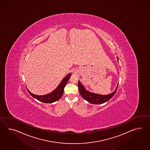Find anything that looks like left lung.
<instances>
[{
    "instance_id": "left-lung-1",
    "label": "left lung",
    "mask_w": 150,
    "mask_h": 150,
    "mask_svg": "<svg viewBox=\"0 0 150 150\" xmlns=\"http://www.w3.org/2000/svg\"><path fill=\"white\" fill-rule=\"evenodd\" d=\"M117 60H118V58H117ZM117 86L115 91L113 92L112 93L108 95H102L89 92L85 89L84 87L82 85L79 81L78 82V87H79V90L81 95L83 98V99L87 100L88 102L95 105L102 104L110 100V99H111L115 94L117 91Z\"/></svg>"
}]
</instances>
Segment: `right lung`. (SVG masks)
<instances>
[{
    "instance_id": "obj_1",
    "label": "right lung",
    "mask_w": 150,
    "mask_h": 150,
    "mask_svg": "<svg viewBox=\"0 0 150 150\" xmlns=\"http://www.w3.org/2000/svg\"><path fill=\"white\" fill-rule=\"evenodd\" d=\"M71 76V74H69L66 76V77L63 79V80L61 82L59 86L55 89V91L51 92V93H49L48 94L44 95H37L31 93L30 91H29L28 89V91L29 93L34 98L38 100L40 102H44V103H52L57 101L58 100L61 98L64 91V88L66 86L67 82L69 80L70 77Z\"/></svg>"
}]
</instances>
